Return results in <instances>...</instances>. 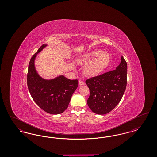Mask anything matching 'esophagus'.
Masks as SVG:
<instances>
[{
	"instance_id": "obj_1",
	"label": "esophagus",
	"mask_w": 157,
	"mask_h": 157,
	"mask_svg": "<svg viewBox=\"0 0 157 157\" xmlns=\"http://www.w3.org/2000/svg\"><path fill=\"white\" fill-rule=\"evenodd\" d=\"M79 84L80 85H84V82H83L82 81H79Z\"/></svg>"
}]
</instances>
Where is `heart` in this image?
I'll list each match as a JSON object with an SVG mask.
<instances>
[{"label":"heart","instance_id":"obj_1","mask_svg":"<svg viewBox=\"0 0 157 157\" xmlns=\"http://www.w3.org/2000/svg\"><path fill=\"white\" fill-rule=\"evenodd\" d=\"M111 60L109 53L102 51H95L86 55L81 63L87 64L85 69V74L90 77L101 74L108 67Z\"/></svg>","mask_w":157,"mask_h":157}]
</instances>
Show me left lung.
<instances>
[{
  "mask_svg": "<svg viewBox=\"0 0 157 157\" xmlns=\"http://www.w3.org/2000/svg\"><path fill=\"white\" fill-rule=\"evenodd\" d=\"M115 69L87 79L90 89L87 104L91 111L104 115L111 111L119 104L125 91L127 63L124 57Z\"/></svg>",
  "mask_w": 157,
  "mask_h": 157,
  "instance_id": "left-lung-1",
  "label": "left lung"
}]
</instances>
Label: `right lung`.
I'll use <instances>...</instances> for the list:
<instances>
[{
  "instance_id": "add662e5",
  "label": "right lung",
  "mask_w": 157,
  "mask_h": 157,
  "mask_svg": "<svg viewBox=\"0 0 157 157\" xmlns=\"http://www.w3.org/2000/svg\"><path fill=\"white\" fill-rule=\"evenodd\" d=\"M46 46L42 45L31 58L28 71L27 84L35 102L45 112L56 115L64 112L67 108L79 82L77 79H69L63 75L49 80L39 76L35 69V60L37 53Z\"/></svg>"
}]
</instances>
